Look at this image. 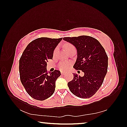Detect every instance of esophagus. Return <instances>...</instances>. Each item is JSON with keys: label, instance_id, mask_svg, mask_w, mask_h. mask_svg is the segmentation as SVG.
Here are the masks:
<instances>
[{"label": "esophagus", "instance_id": "34e87169", "mask_svg": "<svg viewBox=\"0 0 127 127\" xmlns=\"http://www.w3.org/2000/svg\"><path fill=\"white\" fill-rule=\"evenodd\" d=\"M61 74H62V75H64V74H65V73H64V72H62L61 73Z\"/></svg>", "mask_w": 127, "mask_h": 127}]
</instances>
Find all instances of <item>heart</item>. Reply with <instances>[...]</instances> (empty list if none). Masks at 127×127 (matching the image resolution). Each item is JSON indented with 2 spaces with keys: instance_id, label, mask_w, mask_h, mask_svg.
<instances>
[{
  "instance_id": "heart-1",
  "label": "heart",
  "mask_w": 127,
  "mask_h": 127,
  "mask_svg": "<svg viewBox=\"0 0 127 127\" xmlns=\"http://www.w3.org/2000/svg\"><path fill=\"white\" fill-rule=\"evenodd\" d=\"M73 46L72 45H68L65 47L66 51H67L68 50H69L70 48H73ZM58 50H59V47H57V48L55 49L54 51V53H53L54 55H55L57 54ZM70 65V63H69V62H61V63L59 64V67L61 70L65 71V70H66L68 69Z\"/></svg>"
}]
</instances>
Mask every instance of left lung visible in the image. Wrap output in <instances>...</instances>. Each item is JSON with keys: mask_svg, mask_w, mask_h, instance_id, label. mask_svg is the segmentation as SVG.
Wrapping results in <instances>:
<instances>
[{"mask_svg": "<svg viewBox=\"0 0 127 127\" xmlns=\"http://www.w3.org/2000/svg\"><path fill=\"white\" fill-rule=\"evenodd\" d=\"M63 40L76 47L77 58L73 67L84 72L83 77L74 74L73 80L68 83L69 89L77 97H91L102 85L107 71L108 57L105 49L91 36L67 37Z\"/></svg>", "mask_w": 127, "mask_h": 127, "instance_id": "obj_1", "label": "left lung"}]
</instances>
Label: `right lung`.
<instances>
[{"instance_id": "right-lung-1", "label": "right lung", "mask_w": 127, "mask_h": 127, "mask_svg": "<svg viewBox=\"0 0 127 127\" xmlns=\"http://www.w3.org/2000/svg\"><path fill=\"white\" fill-rule=\"evenodd\" d=\"M62 38L40 37L28 44L19 61L20 79L28 94L36 100L49 98L55 91L59 70L47 72V62L52 59L56 47Z\"/></svg>"}]
</instances>
